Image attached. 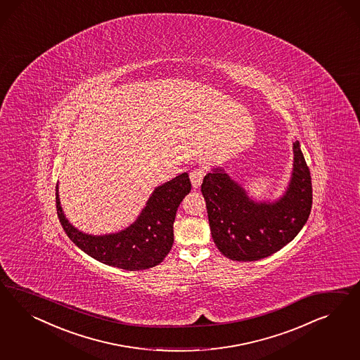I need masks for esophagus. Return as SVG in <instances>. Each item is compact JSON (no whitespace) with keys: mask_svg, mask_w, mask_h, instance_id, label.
Returning a JSON list of instances; mask_svg holds the SVG:
<instances>
[{"mask_svg":"<svg viewBox=\"0 0 360 360\" xmlns=\"http://www.w3.org/2000/svg\"><path fill=\"white\" fill-rule=\"evenodd\" d=\"M206 175V170L203 167H198L190 172V179H191V184L193 187H199L202 181H203V176Z\"/></svg>","mask_w":360,"mask_h":360,"instance_id":"obj_1","label":"esophagus"}]
</instances>
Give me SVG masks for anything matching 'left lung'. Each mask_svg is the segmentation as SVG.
I'll use <instances>...</instances> for the list:
<instances>
[{
    "instance_id": "8db88e82",
    "label": "left lung",
    "mask_w": 360,
    "mask_h": 360,
    "mask_svg": "<svg viewBox=\"0 0 360 360\" xmlns=\"http://www.w3.org/2000/svg\"><path fill=\"white\" fill-rule=\"evenodd\" d=\"M293 174L285 195L274 203H256L223 169L203 178L212 239L219 251L233 262H256L280 251L305 226L313 205L309 166L293 143Z\"/></svg>"
}]
</instances>
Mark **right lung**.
Listing matches in <instances>:
<instances>
[{
	"instance_id": "add662e5",
	"label": "right lung",
	"mask_w": 360,
	"mask_h": 360,
	"mask_svg": "<svg viewBox=\"0 0 360 360\" xmlns=\"http://www.w3.org/2000/svg\"><path fill=\"white\" fill-rule=\"evenodd\" d=\"M191 190L187 173L158 186L149 198L139 219L117 233L92 236L74 229L60 207L58 185L55 188L56 214L67 236L95 260L125 271L149 269L160 262L174 243L175 214L182 199Z\"/></svg>"
}]
</instances>
